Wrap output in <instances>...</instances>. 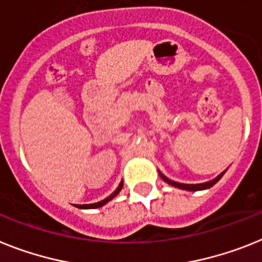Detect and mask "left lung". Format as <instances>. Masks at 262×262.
I'll return each mask as SVG.
<instances>
[{
	"mask_svg": "<svg viewBox=\"0 0 262 262\" xmlns=\"http://www.w3.org/2000/svg\"><path fill=\"white\" fill-rule=\"evenodd\" d=\"M160 173V172H158ZM223 174H224V172L221 173V174L220 176H217L216 179L214 180H212V181H209V182H204V184H180V182H176V181H172V180H169V179H166V177H165L164 174H162V173H160V176H161V179L164 180L165 182H168V184H170V185H173V186H176V188H180V189H185V190H202V189H208V188H210V186H213L214 185V184H216L217 181H219L220 179H221V177H223Z\"/></svg>",
	"mask_w": 262,
	"mask_h": 262,
	"instance_id": "1",
	"label": "left lung"
}]
</instances>
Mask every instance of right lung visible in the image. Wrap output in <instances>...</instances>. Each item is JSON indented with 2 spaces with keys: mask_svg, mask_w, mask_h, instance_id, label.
<instances>
[{
  "mask_svg": "<svg viewBox=\"0 0 262 262\" xmlns=\"http://www.w3.org/2000/svg\"><path fill=\"white\" fill-rule=\"evenodd\" d=\"M120 190L121 189L120 188H117L116 189V190H114L113 193H112L111 195H109V197H107V199H105V200H102V201H98V202H94V204H90V205H88V208H100V206H102V205H105V204H106L107 201H111L112 199H113L114 195H117L118 193H120Z\"/></svg>",
  "mask_w": 262,
  "mask_h": 262,
  "instance_id": "right-lung-1",
  "label": "right lung"
}]
</instances>
